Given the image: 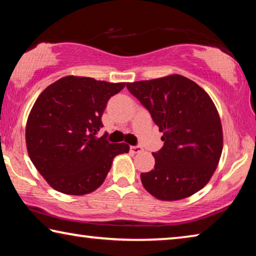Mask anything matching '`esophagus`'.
Here are the masks:
<instances>
[{"instance_id":"obj_1","label":"esophagus","mask_w":256,"mask_h":256,"mask_svg":"<svg viewBox=\"0 0 256 256\" xmlns=\"http://www.w3.org/2000/svg\"><path fill=\"white\" fill-rule=\"evenodd\" d=\"M131 151L133 154H140V152H142V151H144V149H142V146H131Z\"/></svg>"}]
</instances>
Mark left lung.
I'll return each mask as SVG.
<instances>
[{
	"mask_svg": "<svg viewBox=\"0 0 256 256\" xmlns=\"http://www.w3.org/2000/svg\"><path fill=\"white\" fill-rule=\"evenodd\" d=\"M126 88L164 132L162 148L152 154L154 168L141 174L144 188L159 200L176 201L204 188L222 152V122L209 94L180 74Z\"/></svg>",
	"mask_w": 256,
	"mask_h": 256,
	"instance_id": "obj_1",
	"label": "left lung"
}]
</instances>
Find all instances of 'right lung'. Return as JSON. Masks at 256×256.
Here are the masks:
<instances>
[{
  "label": "right lung",
  "instance_id": "right-lung-1",
  "mask_svg": "<svg viewBox=\"0 0 256 256\" xmlns=\"http://www.w3.org/2000/svg\"><path fill=\"white\" fill-rule=\"evenodd\" d=\"M125 86L92 78L68 76L47 86L30 110L26 144L34 167L54 190L84 196L100 186L112 159L126 154V144L97 138L112 96Z\"/></svg>",
  "mask_w": 256,
  "mask_h": 256
}]
</instances>
